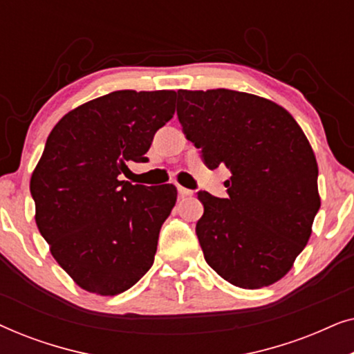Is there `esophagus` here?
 Returning a JSON list of instances; mask_svg holds the SVG:
<instances>
[{"label": "esophagus", "mask_w": 354, "mask_h": 354, "mask_svg": "<svg viewBox=\"0 0 354 354\" xmlns=\"http://www.w3.org/2000/svg\"><path fill=\"white\" fill-rule=\"evenodd\" d=\"M177 190H178V195H180V196H192L193 195L192 190H188V188H183L180 185L177 187Z\"/></svg>", "instance_id": "esophagus-1"}]
</instances>
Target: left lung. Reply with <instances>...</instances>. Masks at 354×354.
Segmentation results:
<instances>
[{"label": "left lung", "instance_id": "obj_1", "mask_svg": "<svg viewBox=\"0 0 354 354\" xmlns=\"http://www.w3.org/2000/svg\"><path fill=\"white\" fill-rule=\"evenodd\" d=\"M178 122L209 169L225 166L227 198L198 192L196 235L206 263L241 288L292 269L321 207L317 162L288 111L241 91L178 90Z\"/></svg>", "mask_w": 354, "mask_h": 354}]
</instances>
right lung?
<instances>
[{
    "label": "right lung",
    "instance_id": "add662e5",
    "mask_svg": "<svg viewBox=\"0 0 354 354\" xmlns=\"http://www.w3.org/2000/svg\"><path fill=\"white\" fill-rule=\"evenodd\" d=\"M176 96L113 91L67 113L46 140L30 180L35 221L53 258L86 292L122 293L153 266L177 188L133 185L122 174L148 161Z\"/></svg>",
    "mask_w": 354,
    "mask_h": 354
}]
</instances>
